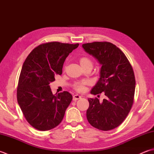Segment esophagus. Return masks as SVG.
Wrapping results in <instances>:
<instances>
[{"label": "esophagus", "instance_id": "obj_1", "mask_svg": "<svg viewBox=\"0 0 154 154\" xmlns=\"http://www.w3.org/2000/svg\"><path fill=\"white\" fill-rule=\"evenodd\" d=\"M81 97L80 95H79V94H75V95H73V101H76L77 100L81 99Z\"/></svg>", "mask_w": 154, "mask_h": 154}]
</instances>
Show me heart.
<instances>
[{"label":"heart","mask_w":154,"mask_h":154,"mask_svg":"<svg viewBox=\"0 0 154 154\" xmlns=\"http://www.w3.org/2000/svg\"><path fill=\"white\" fill-rule=\"evenodd\" d=\"M80 64L83 69L87 67H93V61L91 59L87 57H81L79 60ZM90 83L88 81H78L73 84V88L78 92H84L86 90V86L89 85Z\"/></svg>","instance_id":"heart-1"}]
</instances>
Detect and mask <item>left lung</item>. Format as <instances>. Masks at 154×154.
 I'll list each match as a JSON object with an SVG mask.
<instances>
[{"mask_svg": "<svg viewBox=\"0 0 154 154\" xmlns=\"http://www.w3.org/2000/svg\"><path fill=\"white\" fill-rule=\"evenodd\" d=\"M82 47L101 65L100 77L91 93L99 97L103 92L106 96L101 103L97 98L88 99V122L103 131L112 130L126 119L133 104L136 81L132 67L123 52L110 42H95Z\"/></svg>", "mask_w": 154, "mask_h": 154, "instance_id": "left-lung-1", "label": "left lung"}]
</instances>
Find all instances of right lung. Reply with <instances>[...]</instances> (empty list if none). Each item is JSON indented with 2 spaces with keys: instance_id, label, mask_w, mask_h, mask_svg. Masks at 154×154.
<instances>
[{
  "instance_id": "add662e5",
  "label": "right lung",
  "mask_w": 154,
  "mask_h": 154,
  "mask_svg": "<svg viewBox=\"0 0 154 154\" xmlns=\"http://www.w3.org/2000/svg\"><path fill=\"white\" fill-rule=\"evenodd\" d=\"M79 44L53 42L34 48L20 75L17 100L26 119L34 128L51 130L61 123L73 97L67 91L53 94L50 83L62 74L65 59Z\"/></svg>"
}]
</instances>
